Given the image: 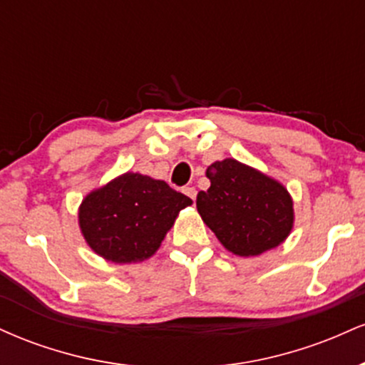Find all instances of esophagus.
<instances>
[{
	"instance_id": "obj_1",
	"label": "esophagus",
	"mask_w": 365,
	"mask_h": 365,
	"mask_svg": "<svg viewBox=\"0 0 365 365\" xmlns=\"http://www.w3.org/2000/svg\"><path fill=\"white\" fill-rule=\"evenodd\" d=\"M183 194H185L187 197H190L192 200H195V197H197V190L194 187H185L183 188Z\"/></svg>"
}]
</instances>
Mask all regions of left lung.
<instances>
[{"mask_svg":"<svg viewBox=\"0 0 365 365\" xmlns=\"http://www.w3.org/2000/svg\"><path fill=\"white\" fill-rule=\"evenodd\" d=\"M206 177L211 187L197 194V211L228 252L252 257L287 240L295 212L283 183L233 158L212 163Z\"/></svg>","mask_w":365,"mask_h":365,"instance_id":"8db88e82","label":"left lung"}]
</instances>
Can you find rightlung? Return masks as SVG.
Wrapping results in <instances>:
<instances>
[{
	"instance_id": "1",
	"label": "right lung",
	"mask_w": 365,
	"mask_h": 365,
	"mask_svg": "<svg viewBox=\"0 0 365 365\" xmlns=\"http://www.w3.org/2000/svg\"><path fill=\"white\" fill-rule=\"evenodd\" d=\"M190 204L163 180L127 171L83 197L78 226L87 245L106 261L142 262L158 252L178 212Z\"/></svg>"
}]
</instances>
